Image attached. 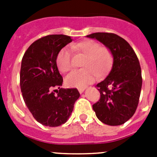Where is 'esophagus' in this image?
Instances as JSON below:
<instances>
[{
    "label": "esophagus",
    "mask_w": 157,
    "mask_h": 157,
    "mask_svg": "<svg viewBox=\"0 0 157 157\" xmlns=\"http://www.w3.org/2000/svg\"><path fill=\"white\" fill-rule=\"evenodd\" d=\"M78 91H79L80 94H82V93L84 92V90H86V87H82V88H78Z\"/></svg>",
    "instance_id": "esophagus-1"
}]
</instances>
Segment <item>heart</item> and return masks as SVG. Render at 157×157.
I'll list each match as a JSON object with an SVG mask.
<instances>
[{
	"instance_id": "obj_1",
	"label": "heart",
	"mask_w": 157,
	"mask_h": 157,
	"mask_svg": "<svg viewBox=\"0 0 157 157\" xmlns=\"http://www.w3.org/2000/svg\"><path fill=\"white\" fill-rule=\"evenodd\" d=\"M72 51L84 56L82 67L83 69L75 70L65 78V83L69 87L82 88L91 83L98 77L104 76L110 70L113 56L109 48L102 47L94 40H85L71 45ZM56 63L59 71L67 72L73 66L72 55L67 48L58 52Z\"/></svg>"
}]
</instances>
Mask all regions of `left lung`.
I'll return each mask as SVG.
<instances>
[{
	"instance_id": "left-lung-1",
	"label": "left lung",
	"mask_w": 157,
	"mask_h": 157,
	"mask_svg": "<svg viewBox=\"0 0 157 157\" xmlns=\"http://www.w3.org/2000/svg\"><path fill=\"white\" fill-rule=\"evenodd\" d=\"M86 37L104 44L113 56L110 73L97 85L101 98L93 109L105 124L122 125L134 116L141 94L142 78L137 55L130 44L117 34L94 33Z\"/></svg>"
}]
</instances>
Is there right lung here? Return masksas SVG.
<instances>
[{"label":"right lung","mask_w":157,"mask_h":157,"mask_svg":"<svg viewBox=\"0 0 157 157\" xmlns=\"http://www.w3.org/2000/svg\"><path fill=\"white\" fill-rule=\"evenodd\" d=\"M70 36L52 34L37 40L23 55L20 69V88L24 102L38 123L58 127L67 122L80 94L77 89L57 90L63 78L56 66L60 49L71 42Z\"/></svg>","instance_id":"right-lung-1"}]
</instances>
